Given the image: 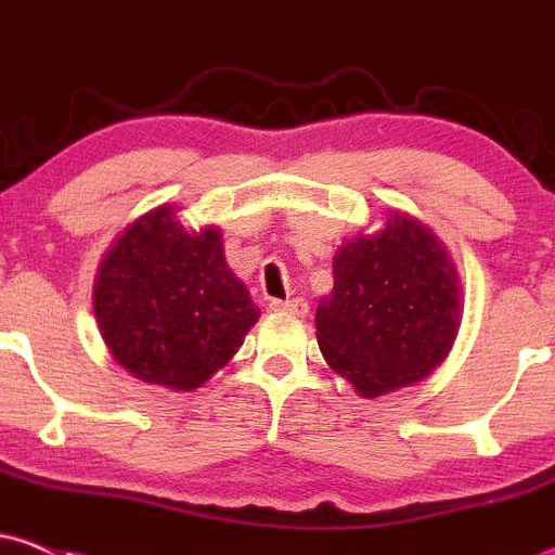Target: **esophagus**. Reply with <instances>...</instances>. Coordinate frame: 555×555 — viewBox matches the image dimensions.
Instances as JSON below:
<instances>
[{"label":"esophagus","instance_id":"obj_1","mask_svg":"<svg viewBox=\"0 0 555 555\" xmlns=\"http://www.w3.org/2000/svg\"><path fill=\"white\" fill-rule=\"evenodd\" d=\"M271 311L279 313H293V317H306L309 313V304L304 298H293V300H271Z\"/></svg>","mask_w":555,"mask_h":555}]
</instances>
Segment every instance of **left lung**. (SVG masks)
Returning a JSON list of instances; mask_svg holds the SVG:
<instances>
[{
  "label": "left lung",
  "mask_w": 555,
  "mask_h": 555,
  "mask_svg": "<svg viewBox=\"0 0 555 555\" xmlns=\"http://www.w3.org/2000/svg\"><path fill=\"white\" fill-rule=\"evenodd\" d=\"M333 276V293L317 306V340L357 395L373 400L424 382L449 357L462 284L446 244L422 220L395 211L378 231L346 238Z\"/></svg>",
  "instance_id": "obj_1"
}]
</instances>
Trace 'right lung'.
<instances>
[{
    "mask_svg": "<svg viewBox=\"0 0 555 555\" xmlns=\"http://www.w3.org/2000/svg\"><path fill=\"white\" fill-rule=\"evenodd\" d=\"M177 206L133 220L112 242L93 282L106 349L144 384L193 391L225 367L260 309L233 276L220 228L188 231Z\"/></svg>",
    "mask_w": 555,
    "mask_h": 555,
    "instance_id": "1",
    "label": "right lung"
}]
</instances>
